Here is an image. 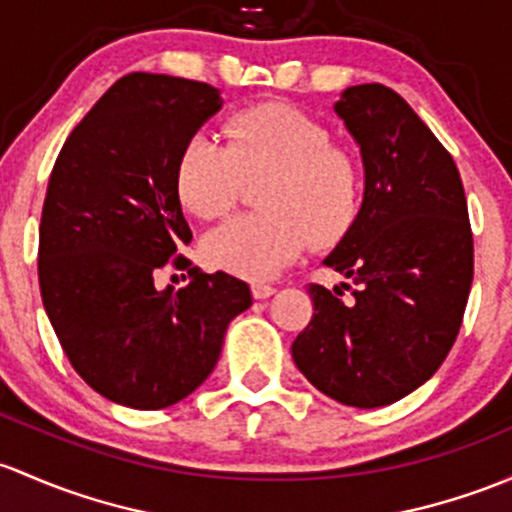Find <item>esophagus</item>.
Masks as SVG:
<instances>
[{"label": "esophagus", "mask_w": 512, "mask_h": 512, "mask_svg": "<svg viewBox=\"0 0 512 512\" xmlns=\"http://www.w3.org/2000/svg\"><path fill=\"white\" fill-rule=\"evenodd\" d=\"M250 289H252V297H255V299H267V297H272L274 292H277L272 284H265V282H252Z\"/></svg>", "instance_id": "esophagus-1"}]
</instances>
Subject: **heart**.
<instances>
[{
	"mask_svg": "<svg viewBox=\"0 0 512 512\" xmlns=\"http://www.w3.org/2000/svg\"><path fill=\"white\" fill-rule=\"evenodd\" d=\"M267 176L265 213L225 220L203 238L201 252L218 270L267 279L304 250L331 245L351 228L360 203V169L328 129L289 105H262L225 125V147L193 134L176 161V196L201 220L228 213L242 179Z\"/></svg>",
	"mask_w": 512,
	"mask_h": 512,
	"instance_id": "obj_1",
	"label": "heart"
}]
</instances>
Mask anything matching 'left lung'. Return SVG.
<instances>
[{
    "label": "left lung",
    "instance_id": "8db88e82",
    "mask_svg": "<svg viewBox=\"0 0 512 512\" xmlns=\"http://www.w3.org/2000/svg\"><path fill=\"white\" fill-rule=\"evenodd\" d=\"M333 112L360 147L365 188L324 265L355 289L343 301L311 284L292 358L331 400L373 410L427 383L454 346L473 282L469 208L451 154L395 90L353 85Z\"/></svg>",
    "mask_w": 512,
    "mask_h": 512
}]
</instances>
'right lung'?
Listing matches in <instances>:
<instances>
[{
  "label": "right lung",
  "mask_w": 512,
  "mask_h": 512,
  "mask_svg": "<svg viewBox=\"0 0 512 512\" xmlns=\"http://www.w3.org/2000/svg\"><path fill=\"white\" fill-rule=\"evenodd\" d=\"M220 107L208 83L129 73L73 129L48 179L43 309L75 373L122 407L164 410L191 395L252 306L250 287L225 272L193 267L179 292L154 287L169 260L188 267L176 161Z\"/></svg>",
  "instance_id": "1"
}]
</instances>
